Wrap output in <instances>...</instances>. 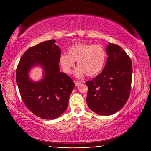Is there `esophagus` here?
Returning <instances> with one entry per match:
<instances>
[{"instance_id":"34e87169","label":"esophagus","mask_w":151,"mask_h":151,"mask_svg":"<svg viewBox=\"0 0 151 151\" xmlns=\"http://www.w3.org/2000/svg\"><path fill=\"white\" fill-rule=\"evenodd\" d=\"M74 82H75V86H79V85H80L81 84V82L78 81H75Z\"/></svg>"}]
</instances>
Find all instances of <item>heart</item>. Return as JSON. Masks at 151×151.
Wrapping results in <instances>:
<instances>
[{
  "label": "heart",
  "instance_id": "obj_1",
  "mask_svg": "<svg viewBox=\"0 0 151 151\" xmlns=\"http://www.w3.org/2000/svg\"><path fill=\"white\" fill-rule=\"evenodd\" d=\"M67 53L60 56V65L66 73L70 74L77 61L79 68L75 75L78 78L85 75L93 76L99 74L103 68L106 58L103 47L90 43H76L68 48Z\"/></svg>",
  "mask_w": 151,
  "mask_h": 151
}]
</instances>
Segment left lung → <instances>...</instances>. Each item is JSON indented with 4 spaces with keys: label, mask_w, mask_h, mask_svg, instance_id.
Here are the masks:
<instances>
[{
    "label": "left lung",
    "mask_w": 151,
    "mask_h": 151,
    "mask_svg": "<svg viewBox=\"0 0 151 151\" xmlns=\"http://www.w3.org/2000/svg\"><path fill=\"white\" fill-rule=\"evenodd\" d=\"M106 51L108 57L103 70L92 81L86 82V103L95 113L108 116L120 111L128 101L132 66L131 58L119 45L109 43Z\"/></svg>",
    "instance_id": "8db88e82"
}]
</instances>
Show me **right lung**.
<instances>
[{
    "instance_id": "add662e5",
    "label": "right lung",
    "mask_w": 151,
    "mask_h": 151,
    "mask_svg": "<svg viewBox=\"0 0 151 151\" xmlns=\"http://www.w3.org/2000/svg\"><path fill=\"white\" fill-rule=\"evenodd\" d=\"M55 39L29 48L20 58L16 81L26 106L40 118L50 120L60 116L66 109L75 83L70 76L60 72V49ZM36 65L43 68V77L34 82L29 70Z\"/></svg>"
}]
</instances>
